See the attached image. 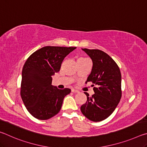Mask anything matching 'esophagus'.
<instances>
[{"label": "esophagus", "mask_w": 147, "mask_h": 147, "mask_svg": "<svg viewBox=\"0 0 147 147\" xmlns=\"http://www.w3.org/2000/svg\"><path fill=\"white\" fill-rule=\"evenodd\" d=\"M71 91L73 92V93H79V91L76 90V89H72Z\"/></svg>", "instance_id": "obj_1"}]
</instances>
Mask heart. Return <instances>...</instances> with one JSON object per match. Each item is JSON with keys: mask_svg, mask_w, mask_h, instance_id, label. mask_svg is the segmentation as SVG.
Segmentation results:
<instances>
[{"mask_svg": "<svg viewBox=\"0 0 147 147\" xmlns=\"http://www.w3.org/2000/svg\"><path fill=\"white\" fill-rule=\"evenodd\" d=\"M86 59V58H79L78 59V60H82V59Z\"/></svg>", "mask_w": 147, "mask_h": 147, "instance_id": "b5f03b06", "label": "heart"}]
</instances>
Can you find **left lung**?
I'll return each instance as SVG.
<instances>
[{
  "label": "left lung",
  "instance_id": "8db88e82",
  "mask_svg": "<svg viewBox=\"0 0 147 147\" xmlns=\"http://www.w3.org/2000/svg\"><path fill=\"white\" fill-rule=\"evenodd\" d=\"M93 61V67L86 82H91L94 94L87 96L86 102L81 106L82 113L94 122L108 118L115 110L121 98V74L115 61L98 49H82Z\"/></svg>",
  "mask_w": 147,
  "mask_h": 147
}]
</instances>
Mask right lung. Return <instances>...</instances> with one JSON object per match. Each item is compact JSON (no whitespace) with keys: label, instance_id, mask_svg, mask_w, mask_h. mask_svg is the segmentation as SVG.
Wrapping results in <instances>:
<instances>
[{"label":"right lung","instance_id":"1","mask_svg":"<svg viewBox=\"0 0 147 147\" xmlns=\"http://www.w3.org/2000/svg\"><path fill=\"white\" fill-rule=\"evenodd\" d=\"M76 47L47 46L32 54L22 71L21 96L27 110L35 118L47 120L60 111L65 96L71 89L52 86L63 59Z\"/></svg>","mask_w":147,"mask_h":147}]
</instances>
